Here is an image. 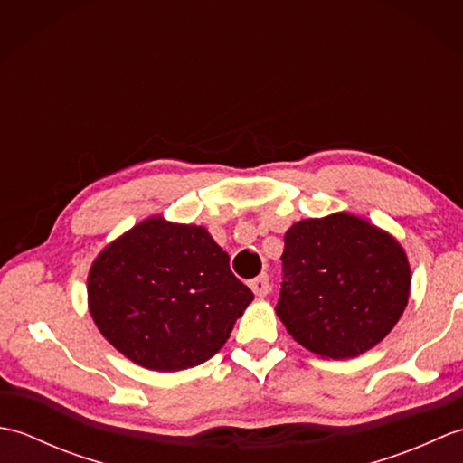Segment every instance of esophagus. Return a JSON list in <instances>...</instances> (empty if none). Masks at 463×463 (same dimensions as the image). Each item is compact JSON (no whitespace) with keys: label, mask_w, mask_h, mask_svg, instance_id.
I'll return each instance as SVG.
<instances>
[{"label":"esophagus","mask_w":463,"mask_h":463,"mask_svg":"<svg viewBox=\"0 0 463 463\" xmlns=\"http://www.w3.org/2000/svg\"><path fill=\"white\" fill-rule=\"evenodd\" d=\"M249 287H250V290H252L254 294H257V297H267L269 288H270L269 277H267V274H260V277L249 280Z\"/></svg>","instance_id":"34e87169"}]
</instances>
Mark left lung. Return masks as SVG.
<instances>
[{"instance_id": "8db88e82", "label": "left lung", "mask_w": 463, "mask_h": 463, "mask_svg": "<svg viewBox=\"0 0 463 463\" xmlns=\"http://www.w3.org/2000/svg\"><path fill=\"white\" fill-rule=\"evenodd\" d=\"M280 260L279 318L294 340L322 358H354L373 348L408 304L404 249L354 214L292 224Z\"/></svg>"}]
</instances>
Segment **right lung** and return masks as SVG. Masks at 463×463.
<instances>
[{
	"mask_svg": "<svg viewBox=\"0 0 463 463\" xmlns=\"http://www.w3.org/2000/svg\"><path fill=\"white\" fill-rule=\"evenodd\" d=\"M252 298L206 229L161 216L113 241L87 279L97 328L123 356L156 372L213 358Z\"/></svg>",
	"mask_w": 463,
	"mask_h": 463,
	"instance_id": "1",
	"label": "right lung"
}]
</instances>
